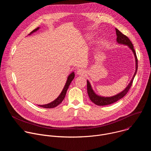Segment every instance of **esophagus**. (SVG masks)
<instances>
[{"mask_svg": "<svg viewBox=\"0 0 151 151\" xmlns=\"http://www.w3.org/2000/svg\"><path fill=\"white\" fill-rule=\"evenodd\" d=\"M85 73V70L82 69H79L77 71V74L79 75H84Z\"/></svg>", "mask_w": 151, "mask_h": 151, "instance_id": "obj_1", "label": "esophagus"}]
</instances>
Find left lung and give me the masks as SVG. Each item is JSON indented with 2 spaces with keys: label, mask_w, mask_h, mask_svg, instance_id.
Segmentation results:
<instances>
[{
  "label": "left lung",
  "mask_w": 151,
  "mask_h": 151,
  "mask_svg": "<svg viewBox=\"0 0 151 151\" xmlns=\"http://www.w3.org/2000/svg\"><path fill=\"white\" fill-rule=\"evenodd\" d=\"M115 30H116V36H117L116 41L118 42V43H119V44H124V45H127L129 48L132 50V51L134 53V55L135 57V60H136V71H135V73H134L133 77L132 79L130 82L129 83V84L125 88V89L124 90H123L122 92H121L120 93H119L114 96H112V97H101V96H99L97 95L94 92L93 90L92 89V87H91L90 82L87 80V93H88V96L90 97V99L94 104L99 105V106H105V105L111 104L112 103H114L117 101L118 100L122 99L124 96H125L126 95V94L127 93V92L128 91V90H130V88H131L134 78L135 75L137 71V68H138L137 61L138 60H137V58L136 56V51L134 49V47L132 44L131 40L128 39V37L127 36H126L125 35L122 34L117 29H115Z\"/></svg>",
  "instance_id": "1"
}]
</instances>
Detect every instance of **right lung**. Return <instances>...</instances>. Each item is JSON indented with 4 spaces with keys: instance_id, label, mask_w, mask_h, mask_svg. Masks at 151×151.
Listing matches in <instances>:
<instances>
[{
    "instance_id": "add662e5",
    "label": "right lung",
    "mask_w": 151,
    "mask_h": 151,
    "mask_svg": "<svg viewBox=\"0 0 151 151\" xmlns=\"http://www.w3.org/2000/svg\"><path fill=\"white\" fill-rule=\"evenodd\" d=\"M39 27H37L36 29H35V30H33L30 34H32L33 32H36L37 30H39ZM75 77V73L74 72H72L71 74L69 75V76H68V80L66 81V83L65 84V85H64V88L63 90H62L61 94L59 95V96L55 100H54L53 101L48 103V104H43V105H38L40 107H44V108H53V107H55L56 106H57L59 104H60L63 100H64V97H65V96H66V92H67V90L69 88V86L70 85L71 82L72 81V80Z\"/></svg>"
}]
</instances>
